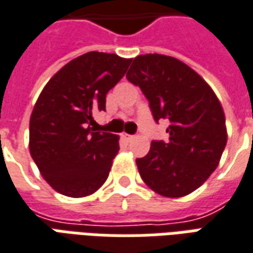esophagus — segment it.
Wrapping results in <instances>:
<instances>
[{"mask_svg":"<svg viewBox=\"0 0 253 253\" xmlns=\"http://www.w3.org/2000/svg\"><path fill=\"white\" fill-rule=\"evenodd\" d=\"M123 138L126 139V141H131L134 138V135H130V134H123Z\"/></svg>","mask_w":253,"mask_h":253,"instance_id":"obj_1","label":"esophagus"}]
</instances>
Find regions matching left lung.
<instances>
[{"label":"left lung","mask_w":253,"mask_h":253,"mask_svg":"<svg viewBox=\"0 0 253 253\" xmlns=\"http://www.w3.org/2000/svg\"><path fill=\"white\" fill-rule=\"evenodd\" d=\"M126 78L142 90L155 122H169V139L152 141L135 160L142 181L164 197L192 193L218 167L227 142L218 97L189 65L157 53L137 56Z\"/></svg>","instance_id":"8db88e82"}]
</instances>
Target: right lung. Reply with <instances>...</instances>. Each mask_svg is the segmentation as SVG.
I'll return each mask as SVG.
<instances>
[{
    "mask_svg": "<svg viewBox=\"0 0 253 253\" xmlns=\"http://www.w3.org/2000/svg\"><path fill=\"white\" fill-rule=\"evenodd\" d=\"M130 63L114 53H84L41 91L30 118V153L56 192L84 197L107 181L119 137L93 126V114L105 111L107 93Z\"/></svg>",
    "mask_w": 253,
    "mask_h": 253,
    "instance_id": "right-lung-1",
    "label": "right lung"
}]
</instances>
